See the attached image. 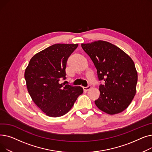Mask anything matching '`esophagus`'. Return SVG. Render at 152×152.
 Here are the masks:
<instances>
[{
    "instance_id": "34e87169",
    "label": "esophagus",
    "mask_w": 152,
    "mask_h": 152,
    "mask_svg": "<svg viewBox=\"0 0 152 152\" xmlns=\"http://www.w3.org/2000/svg\"><path fill=\"white\" fill-rule=\"evenodd\" d=\"M83 89H84V91H88L91 89V86H88L87 87H84Z\"/></svg>"
}]
</instances>
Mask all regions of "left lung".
Wrapping results in <instances>:
<instances>
[{"label":"left lung","mask_w":152,"mask_h":152,"mask_svg":"<svg viewBox=\"0 0 152 152\" xmlns=\"http://www.w3.org/2000/svg\"><path fill=\"white\" fill-rule=\"evenodd\" d=\"M97 71L100 97L95 101L101 111L115 115L125 110L136 93L137 71L129 56L117 46L107 41L81 44Z\"/></svg>","instance_id":"left-lung-1"}]
</instances>
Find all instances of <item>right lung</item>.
Masks as SVG:
<instances>
[{
    "mask_svg": "<svg viewBox=\"0 0 152 152\" xmlns=\"http://www.w3.org/2000/svg\"><path fill=\"white\" fill-rule=\"evenodd\" d=\"M77 44H56L35 54L25 71L28 91L48 116L60 117L73 107L83 87L60 84L65 79L66 61Z\"/></svg>",
    "mask_w": 152,
    "mask_h": 152,
    "instance_id": "1",
    "label": "right lung"
}]
</instances>
